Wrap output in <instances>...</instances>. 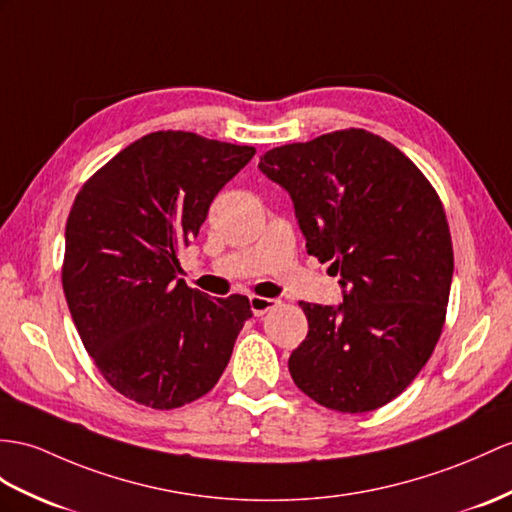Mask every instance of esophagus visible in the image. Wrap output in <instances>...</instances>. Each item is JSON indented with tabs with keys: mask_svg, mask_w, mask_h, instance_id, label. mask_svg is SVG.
I'll return each instance as SVG.
<instances>
[{
	"mask_svg": "<svg viewBox=\"0 0 512 512\" xmlns=\"http://www.w3.org/2000/svg\"><path fill=\"white\" fill-rule=\"evenodd\" d=\"M280 304V299L276 297H260V295H252L249 297V306H252V313L256 317H263L269 310H273Z\"/></svg>",
	"mask_w": 512,
	"mask_h": 512,
	"instance_id": "obj_1",
	"label": "esophagus"
}]
</instances>
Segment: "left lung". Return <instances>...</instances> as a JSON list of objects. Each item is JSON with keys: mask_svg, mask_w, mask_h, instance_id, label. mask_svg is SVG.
I'll list each match as a JSON object with an SVG mask.
<instances>
[{"mask_svg": "<svg viewBox=\"0 0 512 512\" xmlns=\"http://www.w3.org/2000/svg\"><path fill=\"white\" fill-rule=\"evenodd\" d=\"M258 169L289 191L306 249L341 276L343 302H299L308 334L289 358L310 400L369 413L428 363L450 299L454 249L439 195L400 149L360 128L273 147Z\"/></svg>", "mask_w": 512, "mask_h": 512, "instance_id": "8db88e82", "label": "left lung"}]
</instances>
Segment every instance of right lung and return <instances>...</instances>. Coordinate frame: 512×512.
I'll return each mask as SVG.
<instances>
[{
  "label": "right lung",
  "instance_id": "1",
  "mask_svg": "<svg viewBox=\"0 0 512 512\" xmlns=\"http://www.w3.org/2000/svg\"><path fill=\"white\" fill-rule=\"evenodd\" d=\"M254 154L160 130L121 149L76 195L62 291L99 373L136 404L171 410L206 395L252 317L245 295L221 299L186 286L178 256Z\"/></svg>",
  "mask_w": 512,
  "mask_h": 512
}]
</instances>
